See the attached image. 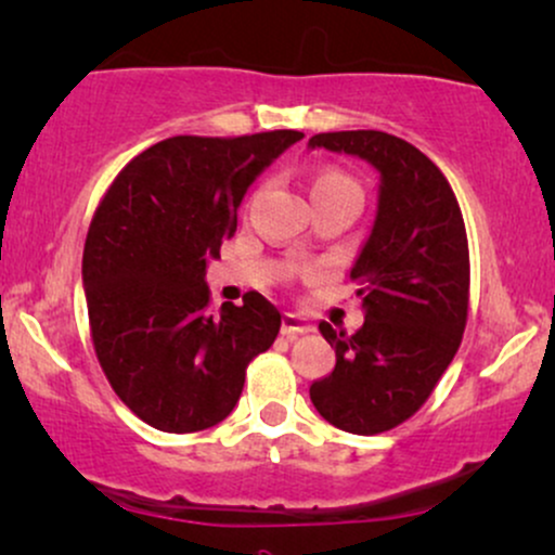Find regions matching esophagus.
Listing matches in <instances>:
<instances>
[{
	"mask_svg": "<svg viewBox=\"0 0 555 555\" xmlns=\"http://www.w3.org/2000/svg\"><path fill=\"white\" fill-rule=\"evenodd\" d=\"M312 331V323H307V318L297 315V312H286L282 320V333L286 338H297L305 336V333Z\"/></svg>",
	"mask_w": 555,
	"mask_h": 555,
	"instance_id": "esophagus-1",
	"label": "esophagus"
}]
</instances>
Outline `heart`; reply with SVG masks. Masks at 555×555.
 Listing matches in <instances>:
<instances>
[{
  "label": "heart",
  "mask_w": 555,
  "mask_h": 555,
  "mask_svg": "<svg viewBox=\"0 0 555 555\" xmlns=\"http://www.w3.org/2000/svg\"><path fill=\"white\" fill-rule=\"evenodd\" d=\"M351 180L338 176V172H323V176L315 178V183H312V191L315 189H328V185H349Z\"/></svg>",
  "instance_id": "b5f03b06"
}]
</instances>
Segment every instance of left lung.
<instances>
[{"instance_id": "obj_1", "label": "left lung", "mask_w": 555, "mask_h": 555, "mask_svg": "<svg viewBox=\"0 0 555 555\" xmlns=\"http://www.w3.org/2000/svg\"><path fill=\"white\" fill-rule=\"evenodd\" d=\"M307 146L364 159L379 176L375 219L349 271L364 325L346 336L320 323L336 366L310 385L325 422L379 434L422 409L463 341L470 286L463 214L442 170L405 139L333 131Z\"/></svg>"}]
</instances>
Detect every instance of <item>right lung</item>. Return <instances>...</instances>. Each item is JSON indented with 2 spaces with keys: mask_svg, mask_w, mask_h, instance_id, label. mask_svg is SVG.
Masks as SVG:
<instances>
[{
  "mask_svg": "<svg viewBox=\"0 0 555 555\" xmlns=\"http://www.w3.org/2000/svg\"><path fill=\"white\" fill-rule=\"evenodd\" d=\"M302 131L172 137L118 172L85 240L82 286L98 362L116 396L159 431L224 422L245 370L282 315L248 292L214 318L206 266L237 230V206Z\"/></svg>",
  "mask_w": 555,
  "mask_h": 555,
  "instance_id": "add662e5",
  "label": "right lung"
}]
</instances>
